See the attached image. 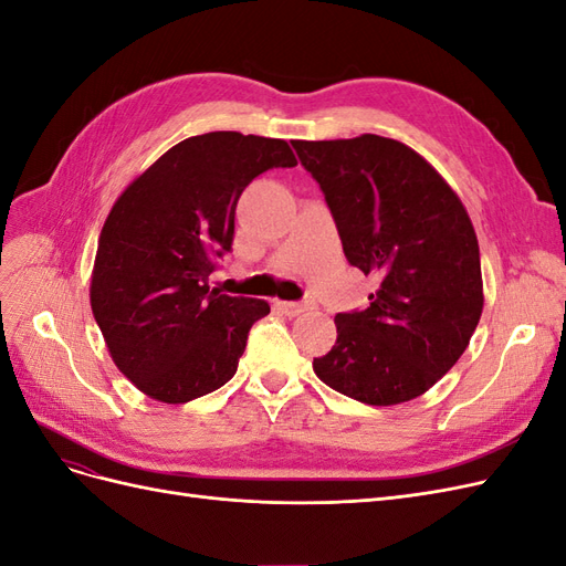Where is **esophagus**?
<instances>
[{
    "label": "esophagus",
    "mask_w": 566,
    "mask_h": 566,
    "mask_svg": "<svg viewBox=\"0 0 566 566\" xmlns=\"http://www.w3.org/2000/svg\"><path fill=\"white\" fill-rule=\"evenodd\" d=\"M279 310L285 314V316H300L304 312L312 310V302H276Z\"/></svg>",
    "instance_id": "obj_1"
}]
</instances>
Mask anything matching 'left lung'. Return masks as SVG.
<instances>
[{
	"label": "left lung",
	"mask_w": 566,
	"mask_h": 566,
	"mask_svg": "<svg viewBox=\"0 0 566 566\" xmlns=\"http://www.w3.org/2000/svg\"><path fill=\"white\" fill-rule=\"evenodd\" d=\"M328 202L347 262L378 276L366 310L335 316L318 378L361 403L420 397L447 375L482 316L472 221L437 169L378 134L293 142Z\"/></svg>",
	"instance_id": "obj_1"
}]
</instances>
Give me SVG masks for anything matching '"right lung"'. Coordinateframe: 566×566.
Listing matches in <instances>:
<instances>
[{"instance_id":"add662e5","label":"right lung","mask_w":566,"mask_h":566,"mask_svg":"<svg viewBox=\"0 0 566 566\" xmlns=\"http://www.w3.org/2000/svg\"><path fill=\"white\" fill-rule=\"evenodd\" d=\"M295 165L283 139L210 132L169 148L113 205L92 312L115 366L150 399L186 403L235 375L250 328L271 306L221 295L208 279L231 252L245 186Z\"/></svg>"}]
</instances>
